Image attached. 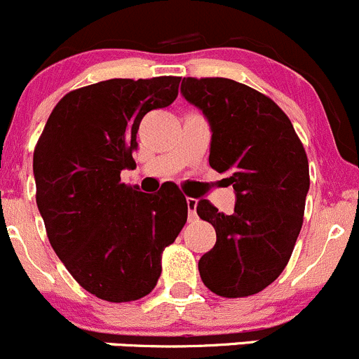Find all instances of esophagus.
Segmentation results:
<instances>
[{"mask_svg":"<svg viewBox=\"0 0 359 359\" xmlns=\"http://www.w3.org/2000/svg\"><path fill=\"white\" fill-rule=\"evenodd\" d=\"M186 203H187V219L193 222V220L198 219V213H196L198 200H194V198H186Z\"/></svg>","mask_w":359,"mask_h":359,"instance_id":"1","label":"esophagus"}]
</instances>
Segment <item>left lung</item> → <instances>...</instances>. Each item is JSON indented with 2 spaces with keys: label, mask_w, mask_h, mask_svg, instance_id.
<instances>
[{
  "label": "left lung",
  "mask_w": 359,
  "mask_h": 359,
  "mask_svg": "<svg viewBox=\"0 0 359 359\" xmlns=\"http://www.w3.org/2000/svg\"><path fill=\"white\" fill-rule=\"evenodd\" d=\"M184 99L210 125V166L227 173L236 194L231 215L200 200V219L215 227L201 257L203 283L220 297H248L273 283L302 227L309 191L306 151L292 121L269 97L227 78H184Z\"/></svg>",
  "instance_id": "left-lung-1"
}]
</instances>
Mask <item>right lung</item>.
I'll return each instance as SVG.
<instances>
[{"label":"right lung","mask_w":359,"mask_h":359,"mask_svg":"<svg viewBox=\"0 0 359 359\" xmlns=\"http://www.w3.org/2000/svg\"><path fill=\"white\" fill-rule=\"evenodd\" d=\"M180 78L107 79L67 93L55 106L32 159L36 205L52 248L86 292L109 302L147 295L161 253L187 220L175 184L158 194L121 182L135 165L144 116L168 107Z\"/></svg>","instance_id":"1"}]
</instances>
